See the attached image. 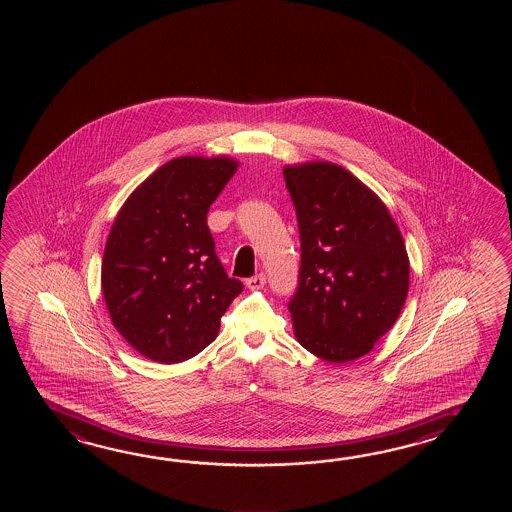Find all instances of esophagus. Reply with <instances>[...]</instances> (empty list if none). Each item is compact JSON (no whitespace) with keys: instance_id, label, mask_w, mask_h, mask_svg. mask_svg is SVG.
I'll list each match as a JSON object with an SVG mask.
<instances>
[{"instance_id":"esophagus-1","label":"esophagus","mask_w":512,"mask_h":512,"mask_svg":"<svg viewBox=\"0 0 512 512\" xmlns=\"http://www.w3.org/2000/svg\"><path fill=\"white\" fill-rule=\"evenodd\" d=\"M265 282H267V278H265V274H263V272H260V274H256V276L249 278V280L245 282V285L254 291V289H261V287L265 285Z\"/></svg>"}]
</instances>
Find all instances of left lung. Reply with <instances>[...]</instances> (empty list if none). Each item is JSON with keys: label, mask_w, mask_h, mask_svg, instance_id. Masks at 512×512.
Wrapping results in <instances>:
<instances>
[{"label": "left lung", "mask_w": 512, "mask_h": 512, "mask_svg": "<svg viewBox=\"0 0 512 512\" xmlns=\"http://www.w3.org/2000/svg\"><path fill=\"white\" fill-rule=\"evenodd\" d=\"M300 230V271L289 311L296 340L327 362L370 353L401 315L410 263L388 208L348 170L287 166Z\"/></svg>", "instance_id": "8db88e82"}]
</instances>
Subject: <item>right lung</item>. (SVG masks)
Listing matches in <instances>:
<instances>
[{
    "label": "right lung",
    "instance_id": "right-lung-1",
    "mask_svg": "<svg viewBox=\"0 0 512 512\" xmlns=\"http://www.w3.org/2000/svg\"><path fill=\"white\" fill-rule=\"evenodd\" d=\"M236 166L227 157H177L128 197L111 227L102 293L113 326L148 359L174 364L203 351L243 291L207 225Z\"/></svg>",
    "mask_w": 512,
    "mask_h": 512
}]
</instances>
